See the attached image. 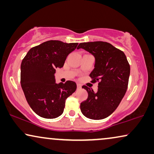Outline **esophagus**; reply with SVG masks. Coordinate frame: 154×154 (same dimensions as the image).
I'll return each instance as SVG.
<instances>
[{"mask_svg": "<svg viewBox=\"0 0 154 154\" xmlns=\"http://www.w3.org/2000/svg\"><path fill=\"white\" fill-rule=\"evenodd\" d=\"M81 85L79 83H77V89H81Z\"/></svg>", "mask_w": 154, "mask_h": 154, "instance_id": "34e87169", "label": "esophagus"}]
</instances>
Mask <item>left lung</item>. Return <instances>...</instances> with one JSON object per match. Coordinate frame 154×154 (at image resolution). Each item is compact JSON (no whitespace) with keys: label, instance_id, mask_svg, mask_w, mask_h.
I'll list each match as a JSON object with an SVG mask.
<instances>
[{"label":"left lung","instance_id":"1","mask_svg":"<svg viewBox=\"0 0 154 154\" xmlns=\"http://www.w3.org/2000/svg\"><path fill=\"white\" fill-rule=\"evenodd\" d=\"M89 52L95 59L94 68L90 76L92 82L100 81L94 92L87 86V100L81 103V111L90 119L101 120L114 111L128 88L130 67L125 54L111 44L103 41L81 43L77 49Z\"/></svg>","mask_w":154,"mask_h":154}]
</instances>
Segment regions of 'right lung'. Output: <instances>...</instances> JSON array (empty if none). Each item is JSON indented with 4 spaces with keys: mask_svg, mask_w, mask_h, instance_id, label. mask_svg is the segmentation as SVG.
<instances>
[{
    "mask_svg": "<svg viewBox=\"0 0 154 154\" xmlns=\"http://www.w3.org/2000/svg\"><path fill=\"white\" fill-rule=\"evenodd\" d=\"M48 41L31 48L21 64V85L31 109L45 119L62 114L66 98L76 90V83H56L57 68H62L67 56L78 45Z\"/></svg>",
    "mask_w": 154,
    "mask_h": 154,
    "instance_id": "right-lung-1",
    "label": "right lung"
}]
</instances>
